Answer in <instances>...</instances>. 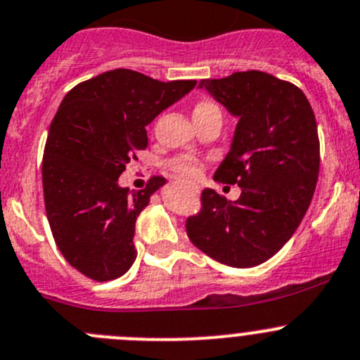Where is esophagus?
I'll return each mask as SVG.
<instances>
[{"mask_svg":"<svg viewBox=\"0 0 360 360\" xmlns=\"http://www.w3.org/2000/svg\"><path fill=\"white\" fill-rule=\"evenodd\" d=\"M194 193H198V189H194Z\"/></svg>","mask_w":360,"mask_h":360,"instance_id":"34e87169","label":"esophagus"}]
</instances>
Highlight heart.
<instances>
[{"label":"heart","instance_id":"b5f03b06","mask_svg":"<svg viewBox=\"0 0 360 360\" xmlns=\"http://www.w3.org/2000/svg\"><path fill=\"white\" fill-rule=\"evenodd\" d=\"M219 108L215 104L208 101H201L194 105L193 109V118L194 120H201V118H207L210 115H217ZM169 169L178 180H182V182L191 184V182H196L198 178L201 176L203 173V162L196 157H191V155H180V157H174L173 160L169 162Z\"/></svg>","mask_w":360,"mask_h":360}]
</instances>
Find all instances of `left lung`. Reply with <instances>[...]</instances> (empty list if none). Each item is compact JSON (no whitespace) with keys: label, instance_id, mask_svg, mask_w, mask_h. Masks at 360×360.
<instances>
[{"label":"left lung","instance_id":"1","mask_svg":"<svg viewBox=\"0 0 360 360\" xmlns=\"http://www.w3.org/2000/svg\"><path fill=\"white\" fill-rule=\"evenodd\" d=\"M231 115L238 116L231 150L215 180L237 184L233 203L214 189L186 221L189 240L229 266L266 262L290 240L311 203L320 171V139L309 101L299 86L259 70L201 79Z\"/></svg>","mask_w":360,"mask_h":360}]
</instances>
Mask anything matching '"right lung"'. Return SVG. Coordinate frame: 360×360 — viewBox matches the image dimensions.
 Wrapping results in <instances>:
<instances>
[{"label": "right lung", "mask_w": 360, "mask_h": 360, "mask_svg": "<svg viewBox=\"0 0 360 360\" xmlns=\"http://www.w3.org/2000/svg\"><path fill=\"white\" fill-rule=\"evenodd\" d=\"M194 84L116 68L65 95L44 148V203L58 249L83 276L104 283L134 263L136 219L166 180L129 191L118 178L148 145L145 127Z\"/></svg>", "instance_id": "right-lung-1"}]
</instances>
